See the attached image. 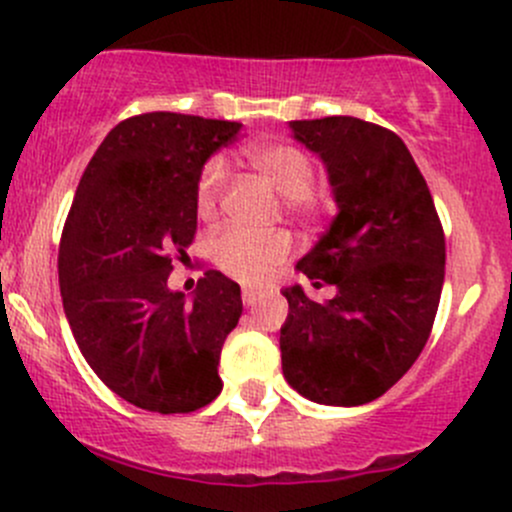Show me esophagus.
Masks as SVG:
<instances>
[{"mask_svg": "<svg viewBox=\"0 0 512 512\" xmlns=\"http://www.w3.org/2000/svg\"><path fill=\"white\" fill-rule=\"evenodd\" d=\"M260 299L262 292H257V289H242V304H245V307H255Z\"/></svg>", "mask_w": 512, "mask_h": 512, "instance_id": "esophagus-1", "label": "esophagus"}]
</instances>
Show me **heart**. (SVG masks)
<instances>
[{
    "mask_svg": "<svg viewBox=\"0 0 512 512\" xmlns=\"http://www.w3.org/2000/svg\"><path fill=\"white\" fill-rule=\"evenodd\" d=\"M252 168L287 200V205L297 213L312 208L314 165L304 151L289 143H262L247 153ZM227 168L220 158L205 163L198 180V208L200 213H213L220 193L225 188ZM289 255V237L285 232L270 235H252L245 230H225L213 242V260L225 275L257 285L267 280Z\"/></svg>",
    "mask_w": 512,
    "mask_h": 512,
    "instance_id": "obj_1",
    "label": "heart"
}]
</instances>
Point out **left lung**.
<instances>
[{
  "mask_svg": "<svg viewBox=\"0 0 512 512\" xmlns=\"http://www.w3.org/2000/svg\"><path fill=\"white\" fill-rule=\"evenodd\" d=\"M289 131L322 160L337 215L297 262L334 297L282 289V374L314 404H369L411 369L436 319L446 267L436 205L396 133L354 116L289 121Z\"/></svg>",
  "mask_w": 512,
  "mask_h": 512,
  "instance_id": "8db88e82",
  "label": "left lung"
}]
</instances>
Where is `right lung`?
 <instances>
[{
	"label": "right lung",
	"mask_w": 512,
	"mask_h": 512,
	"mask_svg": "<svg viewBox=\"0 0 512 512\" xmlns=\"http://www.w3.org/2000/svg\"><path fill=\"white\" fill-rule=\"evenodd\" d=\"M242 123L143 113L118 123L86 165L59 247L66 319L98 379L128 404L190 414L218 399L240 285L205 272L193 294L168 287L170 252L198 227V180Z\"/></svg>",
	"instance_id": "add662e5"
}]
</instances>
